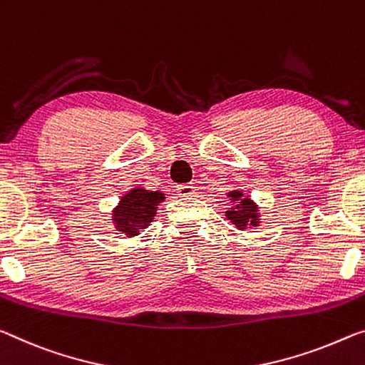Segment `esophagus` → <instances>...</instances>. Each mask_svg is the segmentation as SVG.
Returning a JSON list of instances; mask_svg holds the SVG:
<instances>
[{
	"label": "esophagus",
	"instance_id": "obj_1",
	"mask_svg": "<svg viewBox=\"0 0 365 365\" xmlns=\"http://www.w3.org/2000/svg\"><path fill=\"white\" fill-rule=\"evenodd\" d=\"M177 193L180 196H193L195 195V185H177Z\"/></svg>",
	"mask_w": 365,
	"mask_h": 365
}]
</instances>
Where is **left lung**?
<instances>
[{
  "instance_id": "obj_1",
  "label": "left lung",
  "mask_w": 365,
  "mask_h": 365,
  "mask_svg": "<svg viewBox=\"0 0 365 365\" xmlns=\"http://www.w3.org/2000/svg\"><path fill=\"white\" fill-rule=\"evenodd\" d=\"M230 203L234 206L225 211V216L232 222L237 229L244 230L248 227H258L259 225V212L258 205L250 196H245L242 190H232L227 193Z\"/></svg>"
}]
</instances>
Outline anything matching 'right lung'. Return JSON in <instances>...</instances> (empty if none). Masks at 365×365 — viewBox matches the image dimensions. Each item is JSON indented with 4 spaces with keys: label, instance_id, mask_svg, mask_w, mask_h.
Instances as JSON below:
<instances>
[{
    "label": "right lung",
    "instance_id": "right-lung-1",
    "mask_svg": "<svg viewBox=\"0 0 365 365\" xmlns=\"http://www.w3.org/2000/svg\"><path fill=\"white\" fill-rule=\"evenodd\" d=\"M165 200L162 192H151L143 187L130 190L121 196L120 203L113 207L112 222L120 234L135 237L153 222L158 206Z\"/></svg>",
    "mask_w": 365,
    "mask_h": 365
}]
</instances>
